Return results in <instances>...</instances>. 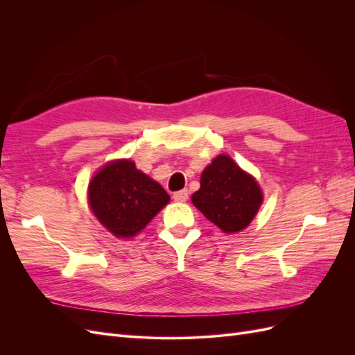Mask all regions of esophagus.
Returning a JSON list of instances; mask_svg holds the SVG:
<instances>
[{"instance_id": "obj_1", "label": "esophagus", "mask_w": 355, "mask_h": 355, "mask_svg": "<svg viewBox=\"0 0 355 355\" xmlns=\"http://www.w3.org/2000/svg\"><path fill=\"white\" fill-rule=\"evenodd\" d=\"M173 200L178 202H184L188 200V189H182V191H176L173 194Z\"/></svg>"}]
</instances>
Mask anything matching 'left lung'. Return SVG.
<instances>
[{
    "mask_svg": "<svg viewBox=\"0 0 355 355\" xmlns=\"http://www.w3.org/2000/svg\"><path fill=\"white\" fill-rule=\"evenodd\" d=\"M200 184L192 202L223 232L244 230L262 204L257 182L227 155L214 158L204 168Z\"/></svg>",
    "mask_w": 355,
    "mask_h": 355,
    "instance_id": "obj_1",
    "label": "left lung"
}]
</instances>
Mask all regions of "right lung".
<instances>
[{
    "mask_svg": "<svg viewBox=\"0 0 355 355\" xmlns=\"http://www.w3.org/2000/svg\"><path fill=\"white\" fill-rule=\"evenodd\" d=\"M168 200L164 188L128 159L106 164L89 185L96 218L120 239L133 237L144 230Z\"/></svg>",
    "mask_w": 355,
    "mask_h": 355,
    "instance_id": "right-lung-1",
    "label": "right lung"
}]
</instances>
